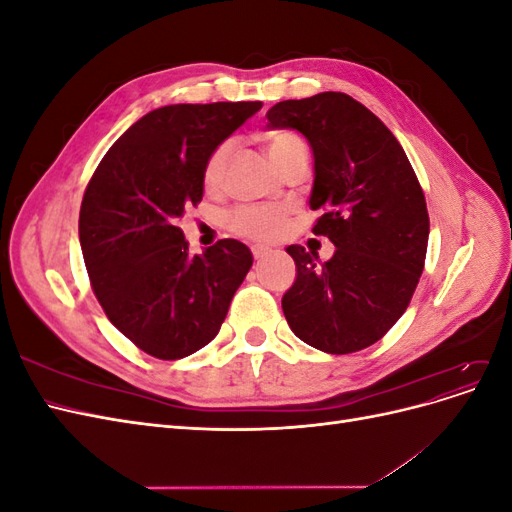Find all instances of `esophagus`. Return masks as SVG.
<instances>
[{
    "instance_id": "34e87169",
    "label": "esophagus",
    "mask_w": 512,
    "mask_h": 512,
    "mask_svg": "<svg viewBox=\"0 0 512 512\" xmlns=\"http://www.w3.org/2000/svg\"><path fill=\"white\" fill-rule=\"evenodd\" d=\"M271 247H265V245H254L252 247V254H254V258L256 260H262V258H267V256H271Z\"/></svg>"
}]
</instances>
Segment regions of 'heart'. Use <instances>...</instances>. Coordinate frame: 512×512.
I'll use <instances>...</instances> for the list:
<instances>
[{"label":"heart","mask_w":512,"mask_h":512,"mask_svg":"<svg viewBox=\"0 0 512 512\" xmlns=\"http://www.w3.org/2000/svg\"><path fill=\"white\" fill-rule=\"evenodd\" d=\"M265 147L271 162L275 164V168H280L282 164H286L294 153L305 151V143L301 141V136H297L294 132H271L265 136ZM228 158V143L220 145L215 149L203 170V179L205 185L213 188L218 185L224 173V164ZM228 228L235 232V235L254 239V241H273L284 232L286 228V213L284 209L275 207V205H243L232 209L226 218Z\"/></svg>","instance_id":"obj_1"}]
</instances>
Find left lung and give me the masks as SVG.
Here are the masks:
<instances>
[{"label":"left lung","instance_id":"1","mask_svg":"<svg viewBox=\"0 0 512 512\" xmlns=\"http://www.w3.org/2000/svg\"><path fill=\"white\" fill-rule=\"evenodd\" d=\"M267 119L312 147L314 232L335 245L327 262L286 247L297 265L282 297L288 327L322 352L363 350L406 312L423 273L429 215L421 185L393 132L342 91L277 102Z\"/></svg>","mask_w":512,"mask_h":512}]
</instances>
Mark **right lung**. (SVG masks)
I'll list each match as a JSON object with an SVG mask.
<instances>
[{
  "label": "right lung",
  "mask_w": 512,
  "mask_h": 512,
  "mask_svg": "<svg viewBox=\"0 0 512 512\" xmlns=\"http://www.w3.org/2000/svg\"><path fill=\"white\" fill-rule=\"evenodd\" d=\"M260 106L156 108L119 136L87 185L79 239L91 286L108 320L156 359L207 346L252 267L250 247L237 239L190 256L175 222L203 200L211 153Z\"/></svg>",
  "instance_id": "obj_1"
}]
</instances>
